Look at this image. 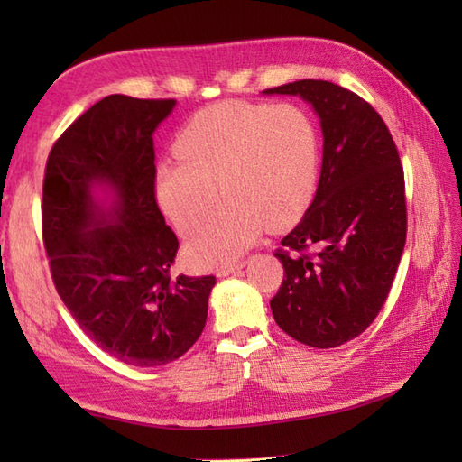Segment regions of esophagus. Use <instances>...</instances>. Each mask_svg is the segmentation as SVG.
Returning <instances> with one entry per match:
<instances>
[{
  "label": "esophagus",
  "mask_w": 462,
  "mask_h": 462,
  "mask_svg": "<svg viewBox=\"0 0 462 462\" xmlns=\"http://www.w3.org/2000/svg\"><path fill=\"white\" fill-rule=\"evenodd\" d=\"M244 266H246V262H234V263H226V266H220L218 270H216V276H218V278H224V276H228V273L236 272V270H240V268H244Z\"/></svg>",
  "instance_id": "34e87169"
}]
</instances>
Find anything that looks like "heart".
<instances>
[{
	"label": "heart",
	"instance_id": "heart-1",
	"mask_svg": "<svg viewBox=\"0 0 462 462\" xmlns=\"http://www.w3.org/2000/svg\"><path fill=\"white\" fill-rule=\"evenodd\" d=\"M179 161L154 169V194L179 232L200 224L186 240L196 266L238 260L263 228L298 222L318 190L319 134L296 105L226 101L196 113L176 136Z\"/></svg>",
	"mask_w": 462,
	"mask_h": 462
}]
</instances>
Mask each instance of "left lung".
Here are the masks:
<instances>
[{"mask_svg": "<svg viewBox=\"0 0 462 462\" xmlns=\"http://www.w3.org/2000/svg\"><path fill=\"white\" fill-rule=\"evenodd\" d=\"M266 95H298L319 115L316 199L282 240L283 282L270 308L300 343L329 349L361 336L393 286L407 240L405 176L385 121L343 87L301 79Z\"/></svg>", "mask_w": 462, "mask_h": 462, "instance_id": "left-lung-1", "label": "left lung"}]
</instances>
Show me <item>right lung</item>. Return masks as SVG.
I'll return each instance as SVG.
<instances>
[{"label": "right lung", "instance_id": "1", "mask_svg": "<svg viewBox=\"0 0 462 462\" xmlns=\"http://www.w3.org/2000/svg\"><path fill=\"white\" fill-rule=\"evenodd\" d=\"M174 99L109 95L47 156L42 230L59 298L111 357L134 367L179 359L200 337L214 276L171 278L179 238L154 194L152 133ZM105 183L111 211L92 196Z\"/></svg>", "mask_w": 462, "mask_h": 462}]
</instances>
